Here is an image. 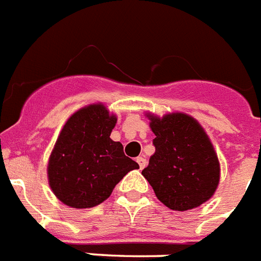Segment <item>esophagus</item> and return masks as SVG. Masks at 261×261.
I'll return each mask as SVG.
<instances>
[{
	"instance_id": "obj_1",
	"label": "esophagus",
	"mask_w": 261,
	"mask_h": 261,
	"mask_svg": "<svg viewBox=\"0 0 261 261\" xmlns=\"http://www.w3.org/2000/svg\"><path fill=\"white\" fill-rule=\"evenodd\" d=\"M136 161H137V164H139L140 169L145 168V165H146L145 158H144V157H137V158H136Z\"/></svg>"
}]
</instances>
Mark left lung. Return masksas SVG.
Returning a JSON list of instances; mask_svg holds the SVG:
<instances>
[{
    "label": "left lung",
    "mask_w": 261,
    "mask_h": 261,
    "mask_svg": "<svg viewBox=\"0 0 261 261\" xmlns=\"http://www.w3.org/2000/svg\"><path fill=\"white\" fill-rule=\"evenodd\" d=\"M154 133V154L142 175L166 207L195 208L210 199L220 179V164L210 137L193 116L170 112L162 117L148 112Z\"/></svg>",
    "instance_id": "1"
}]
</instances>
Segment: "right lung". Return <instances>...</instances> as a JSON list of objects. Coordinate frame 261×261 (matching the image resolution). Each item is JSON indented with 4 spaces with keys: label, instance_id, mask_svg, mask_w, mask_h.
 Wrapping results in <instances>:
<instances>
[{
    "label": "right lung",
    "instance_id": "right-lung-1",
    "mask_svg": "<svg viewBox=\"0 0 261 261\" xmlns=\"http://www.w3.org/2000/svg\"><path fill=\"white\" fill-rule=\"evenodd\" d=\"M117 122L103 103L77 109L58 136L47 164L51 191L66 206L90 208L109 198L139 164L126 157L121 142L109 136Z\"/></svg>",
    "mask_w": 261,
    "mask_h": 261
}]
</instances>
